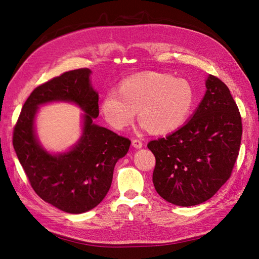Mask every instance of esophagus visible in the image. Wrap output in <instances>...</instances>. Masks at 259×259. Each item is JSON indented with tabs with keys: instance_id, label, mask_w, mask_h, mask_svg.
I'll return each instance as SVG.
<instances>
[{
	"instance_id": "1",
	"label": "esophagus",
	"mask_w": 259,
	"mask_h": 259,
	"mask_svg": "<svg viewBox=\"0 0 259 259\" xmlns=\"http://www.w3.org/2000/svg\"><path fill=\"white\" fill-rule=\"evenodd\" d=\"M132 144H133V147L136 148V149H141L142 146H143V143H142L141 140H139V139H134V140L132 141Z\"/></svg>"
}]
</instances>
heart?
<instances>
[{"mask_svg":"<svg viewBox=\"0 0 259 259\" xmlns=\"http://www.w3.org/2000/svg\"><path fill=\"white\" fill-rule=\"evenodd\" d=\"M194 92L186 79L149 72L122 81L120 91L109 90L101 109L112 127L121 130L133 123L139 109L144 126L165 134L182 126L194 106Z\"/></svg>","mask_w":259,"mask_h":259,"instance_id":"1","label":"heart"}]
</instances>
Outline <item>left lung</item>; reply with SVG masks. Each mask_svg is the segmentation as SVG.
Returning <instances> with one entry per match:
<instances>
[{"label":"left lung","instance_id":"1","mask_svg":"<svg viewBox=\"0 0 259 259\" xmlns=\"http://www.w3.org/2000/svg\"><path fill=\"white\" fill-rule=\"evenodd\" d=\"M191 119L148 143L156 163L153 184L163 200L194 206L210 199L231 178L239 154L242 122L230 89L213 75Z\"/></svg>","mask_w":259,"mask_h":259}]
</instances>
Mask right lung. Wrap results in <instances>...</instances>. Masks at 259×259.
Wrapping results in <instances>:
<instances>
[{
  "instance_id": "1",
  "label": "right lung",
  "mask_w": 259,
  "mask_h": 259,
  "mask_svg": "<svg viewBox=\"0 0 259 259\" xmlns=\"http://www.w3.org/2000/svg\"><path fill=\"white\" fill-rule=\"evenodd\" d=\"M87 68L65 72L33 90L14 128L13 144L34 191L44 201L69 213L86 212L107 194L117 161L128 152L131 140L94 123L99 95ZM75 102L85 112L83 135L69 152L52 155L39 146L33 122L46 102Z\"/></svg>"
}]
</instances>
